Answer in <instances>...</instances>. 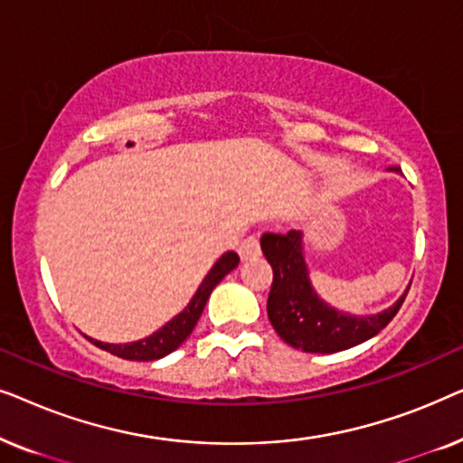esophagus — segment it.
<instances>
[{
	"instance_id": "1",
	"label": "esophagus",
	"mask_w": 463,
	"mask_h": 463,
	"mask_svg": "<svg viewBox=\"0 0 463 463\" xmlns=\"http://www.w3.org/2000/svg\"><path fill=\"white\" fill-rule=\"evenodd\" d=\"M240 259L242 261H252V259L259 257V252H261V246H259V238L257 236H249L244 240L242 244H240Z\"/></svg>"
}]
</instances>
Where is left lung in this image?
<instances>
[{
	"mask_svg": "<svg viewBox=\"0 0 463 463\" xmlns=\"http://www.w3.org/2000/svg\"><path fill=\"white\" fill-rule=\"evenodd\" d=\"M401 173V168H388ZM261 250L274 269V282L268 297L271 326L290 347L309 354H333L347 350L375 337L401 309L407 290L394 306L379 314L352 316L322 301L309 282L303 252V233H263ZM411 287V284H409Z\"/></svg>",
	"mask_w": 463,
	"mask_h": 463,
	"instance_id": "8db88e82",
	"label": "left lung"
}]
</instances>
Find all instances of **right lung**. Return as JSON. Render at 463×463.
<instances>
[{"label":"right lung","mask_w":463,"mask_h":463,"mask_svg":"<svg viewBox=\"0 0 463 463\" xmlns=\"http://www.w3.org/2000/svg\"><path fill=\"white\" fill-rule=\"evenodd\" d=\"M240 263V257L236 252H225L217 259V263L213 265L211 271H208L204 280L195 290L192 301L187 303V307L175 316L173 320H168L162 328H157L156 333H151L149 337L130 341V344H105V341L90 339L94 345L100 347V350L113 354V356L124 358V360H157L168 356L170 352H175L183 341H185L189 335H192L194 326L198 325L202 312H204V306L211 297L213 288L223 280V278L230 274L232 269H236Z\"/></svg>","instance_id":"obj_1"}]
</instances>
